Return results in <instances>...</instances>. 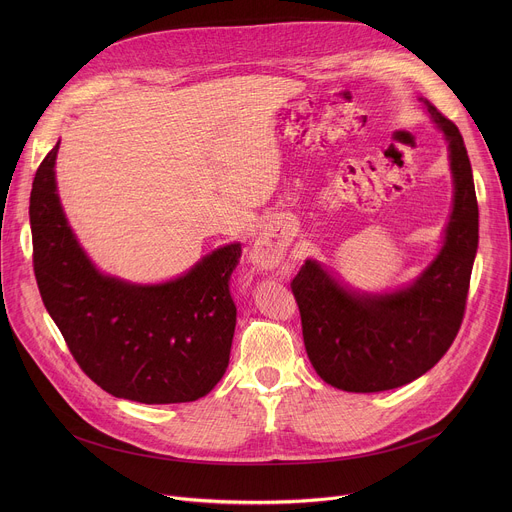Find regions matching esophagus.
Returning a JSON list of instances; mask_svg holds the SVG:
<instances>
[{
    "label": "esophagus",
    "mask_w": 512,
    "mask_h": 512,
    "mask_svg": "<svg viewBox=\"0 0 512 512\" xmlns=\"http://www.w3.org/2000/svg\"><path fill=\"white\" fill-rule=\"evenodd\" d=\"M269 259H273V245L267 237H259L249 251V261L257 267H267Z\"/></svg>",
    "instance_id": "34e87169"
}]
</instances>
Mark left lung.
I'll list each match as a JSON object with an SVG mask.
<instances>
[{
    "mask_svg": "<svg viewBox=\"0 0 512 512\" xmlns=\"http://www.w3.org/2000/svg\"><path fill=\"white\" fill-rule=\"evenodd\" d=\"M419 101L450 152L454 202L440 253L411 283L383 294L344 285L316 259L291 281L312 367L348 393L389 391L425 375L452 346L466 310L478 249L472 166L458 127Z\"/></svg>",
    "mask_w": 512,
    "mask_h": 512,
    "instance_id": "8db88e82",
    "label": "left lung"
}]
</instances>
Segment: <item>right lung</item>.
Instances as JSON below:
<instances>
[{
  "mask_svg": "<svg viewBox=\"0 0 512 512\" xmlns=\"http://www.w3.org/2000/svg\"><path fill=\"white\" fill-rule=\"evenodd\" d=\"M60 141L30 194L42 302L79 367L103 391L145 405L188 403L223 379L237 324L229 279L241 243L218 247L164 283L101 273L72 233L56 188Z\"/></svg>",
  "mask_w": 512,
  "mask_h": 512,
  "instance_id": "right-lung-1",
  "label": "right lung"
}]
</instances>
